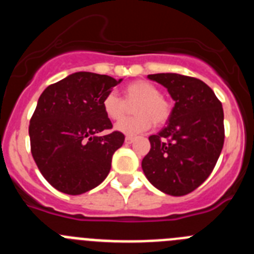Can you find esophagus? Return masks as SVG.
<instances>
[{"label": "esophagus", "mask_w": 254, "mask_h": 254, "mask_svg": "<svg viewBox=\"0 0 254 254\" xmlns=\"http://www.w3.org/2000/svg\"><path fill=\"white\" fill-rule=\"evenodd\" d=\"M133 141H134L133 136H127V137H126V143H132Z\"/></svg>", "instance_id": "34e87169"}]
</instances>
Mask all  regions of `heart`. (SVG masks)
Listing matches in <instances>:
<instances>
[{
  "mask_svg": "<svg viewBox=\"0 0 254 254\" xmlns=\"http://www.w3.org/2000/svg\"><path fill=\"white\" fill-rule=\"evenodd\" d=\"M125 100L118 94L111 91L103 98L102 107L105 116L112 121L122 120L127 113V104H134L136 116L126 118L117 123L116 129L125 134H137L145 132L152 126H161L169 120L172 105L160 95V91L154 84L145 80H136L126 85L123 89Z\"/></svg>",
  "mask_w": 254,
  "mask_h": 254,
  "instance_id": "heart-1",
  "label": "heart"
}]
</instances>
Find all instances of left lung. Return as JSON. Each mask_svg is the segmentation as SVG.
I'll return each mask as SVG.
<instances>
[{"label":"left lung","instance_id":"obj_1","mask_svg":"<svg viewBox=\"0 0 254 254\" xmlns=\"http://www.w3.org/2000/svg\"><path fill=\"white\" fill-rule=\"evenodd\" d=\"M150 80L169 91L176 104L168 125L150 136L151 149L142 170L154 187L170 196H185L214 170L224 146V111L210 86L190 76L155 73Z\"/></svg>","mask_w":254,"mask_h":254}]
</instances>
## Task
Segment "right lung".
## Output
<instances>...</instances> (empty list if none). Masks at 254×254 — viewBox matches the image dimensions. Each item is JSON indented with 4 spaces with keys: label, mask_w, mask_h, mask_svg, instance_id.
<instances>
[{
    "label": "right lung",
    "mask_w": 254,
    "mask_h": 254,
    "mask_svg": "<svg viewBox=\"0 0 254 254\" xmlns=\"http://www.w3.org/2000/svg\"><path fill=\"white\" fill-rule=\"evenodd\" d=\"M122 80L93 72H75L42 93L30 118L33 159L52 187L82 194L99 186L112 156L125 142L103 111V98Z\"/></svg>",
    "instance_id": "1"
}]
</instances>
